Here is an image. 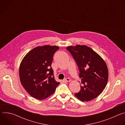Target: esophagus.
<instances>
[{
    "label": "esophagus",
    "instance_id": "34e87169",
    "mask_svg": "<svg viewBox=\"0 0 125 125\" xmlns=\"http://www.w3.org/2000/svg\"><path fill=\"white\" fill-rule=\"evenodd\" d=\"M64 81L65 82H70V81H71V79H70V78H66V79H64Z\"/></svg>",
    "mask_w": 125,
    "mask_h": 125
}]
</instances>
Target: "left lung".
Returning <instances> with one entry per match:
<instances>
[{"label": "left lung", "instance_id": "obj_1", "mask_svg": "<svg viewBox=\"0 0 125 125\" xmlns=\"http://www.w3.org/2000/svg\"><path fill=\"white\" fill-rule=\"evenodd\" d=\"M78 65L80 71V91L75 95L82 101H89L97 97L107 84L108 71L103 59L86 45L67 47Z\"/></svg>", "mask_w": 125, "mask_h": 125}]
</instances>
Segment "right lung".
<instances>
[{"mask_svg":"<svg viewBox=\"0 0 125 125\" xmlns=\"http://www.w3.org/2000/svg\"><path fill=\"white\" fill-rule=\"evenodd\" d=\"M58 49L56 46L37 47L22 60L19 68L20 81L33 98L39 100L46 98L55 92L60 84L55 81L51 67L53 56Z\"/></svg>","mask_w":125,"mask_h":125,"instance_id":"right-lung-1","label":"right lung"}]
</instances>
